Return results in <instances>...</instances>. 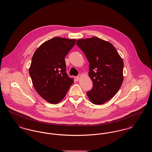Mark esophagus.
Masks as SVG:
<instances>
[{
	"mask_svg": "<svg viewBox=\"0 0 152 152\" xmlns=\"http://www.w3.org/2000/svg\"><path fill=\"white\" fill-rule=\"evenodd\" d=\"M75 80H76V81H78L79 80V76H76L75 77Z\"/></svg>",
	"mask_w": 152,
	"mask_h": 152,
	"instance_id": "34e87169",
	"label": "esophagus"
}]
</instances>
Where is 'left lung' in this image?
Returning a JSON list of instances; mask_svg holds the SVG:
<instances>
[{"label":"left lung","instance_id":"left-lung-1","mask_svg":"<svg viewBox=\"0 0 152 152\" xmlns=\"http://www.w3.org/2000/svg\"><path fill=\"white\" fill-rule=\"evenodd\" d=\"M76 44L89 63V76L93 87L87 96L93 104H102L112 99L122 85L123 59L112 44L97 37L79 39Z\"/></svg>","mask_w":152,"mask_h":152}]
</instances>
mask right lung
Segmentation results:
<instances>
[{"instance_id":"1","label":"right lung","mask_w":152,"mask_h":152,"mask_svg":"<svg viewBox=\"0 0 152 152\" xmlns=\"http://www.w3.org/2000/svg\"><path fill=\"white\" fill-rule=\"evenodd\" d=\"M75 39L56 37L42 44L34 53L29 69L33 86L44 99L51 104L61 101L73 83L66 72L65 56Z\"/></svg>"}]
</instances>
